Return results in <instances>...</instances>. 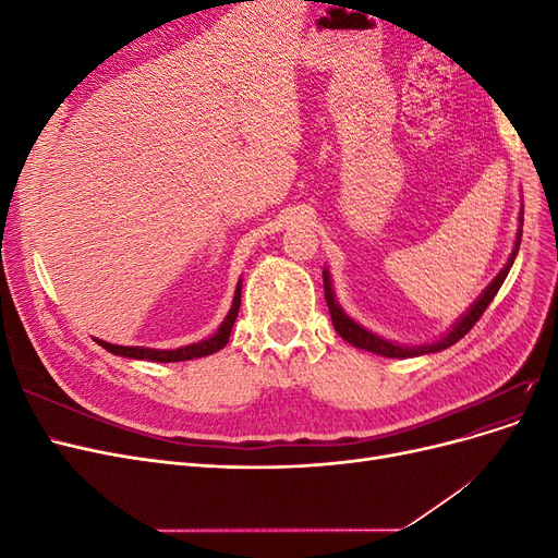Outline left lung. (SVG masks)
<instances>
[{
	"label": "left lung",
	"instance_id": "8db88e82",
	"mask_svg": "<svg viewBox=\"0 0 558 558\" xmlns=\"http://www.w3.org/2000/svg\"><path fill=\"white\" fill-rule=\"evenodd\" d=\"M521 226H523V207H521V211H519V232H517L514 248H512V253H510L508 263H505V267L496 275V279L486 286L484 293L465 310V314H463L459 320H456V324H453L442 337H437L435 342H426V344H396V342H391V340H384V337L375 335L373 330L363 328L361 324H356V320H353V318L340 307V302L335 300V289H332L330 272H328V269H324V291H326V302H328L330 318H332V326H335L337 335H340L342 340H347L349 344H353L356 349L373 351V353H377V356H386V359H414V356H426V353L442 351V349L456 344L472 326L477 324L480 316L484 314V310H486L488 305H492V300H494L496 293L500 291V286H502L505 277H508L510 267H512V263H514V258H517V253H519Z\"/></svg>",
	"mask_w": 558,
	"mask_h": 558
}]
</instances>
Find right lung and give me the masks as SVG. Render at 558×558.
Listing matches in <instances>:
<instances>
[{"label":"right lung","mask_w":558,"mask_h":558,"mask_svg":"<svg viewBox=\"0 0 558 558\" xmlns=\"http://www.w3.org/2000/svg\"><path fill=\"white\" fill-rule=\"evenodd\" d=\"M240 302H242V279L238 281V289H234V298H232V307L228 312V316L223 318V324L218 326V330L207 337V340L189 344V347H179V349H148V347H121V344H109L105 340H95L99 347L116 353V356H125V359H134V361H154V363H181V361H193V359H202L209 356V353L221 351L228 340H230V330L234 326V318L240 314Z\"/></svg>","instance_id":"obj_1"}]
</instances>
